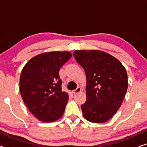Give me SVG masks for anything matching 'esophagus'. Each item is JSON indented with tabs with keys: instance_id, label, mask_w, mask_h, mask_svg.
<instances>
[{
	"instance_id": "1",
	"label": "esophagus",
	"mask_w": 147,
	"mask_h": 147,
	"mask_svg": "<svg viewBox=\"0 0 147 147\" xmlns=\"http://www.w3.org/2000/svg\"><path fill=\"white\" fill-rule=\"evenodd\" d=\"M81 92V88L78 87L76 90H74L72 91V93H73L74 94H77L78 93H79V92Z\"/></svg>"
}]
</instances>
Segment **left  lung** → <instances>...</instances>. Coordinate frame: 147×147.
<instances>
[{"mask_svg":"<svg viewBox=\"0 0 147 147\" xmlns=\"http://www.w3.org/2000/svg\"><path fill=\"white\" fill-rule=\"evenodd\" d=\"M74 56L86 76V101L81 106L84 118L94 123L108 121L120 108L127 91L125 67L100 50H76Z\"/></svg>","mask_w":147,"mask_h":147,"instance_id":"obj_1","label":"left lung"}]
</instances>
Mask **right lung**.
<instances>
[{
  "mask_svg": "<svg viewBox=\"0 0 147 147\" xmlns=\"http://www.w3.org/2000/svg\"><path fill=\"white\" fill-rule=\"evenodd\" d=\"M71 56L68 51L46 52L33 57L22 69L20 93L40 121L54 122L63 116L69 96L62 92L59 71Z\"/></svg>",
  "mask_w": 147,
  "mask_h": 147,
  "instance_id": "obj_1",
  "label": "right lung"
}]
</instances>
